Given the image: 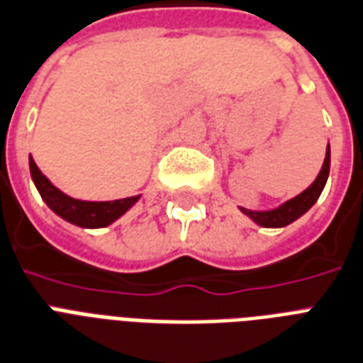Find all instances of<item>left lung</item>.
<instances>
[{
	"mask_svg": "<svg viewBox=\"0 0 363 363\" xmlns=\"http://www.w3.org/2000/svg\"><path fill=\"white\" fill-rule=\"evenodd\" d=\"M328 176H330V143H328V150H325L322 170H320V174L316 176L313 184L308 185L303 193H299L294 199H289V201H286L278 208H272V210H263V212L246 210V208H240V210L248 216L250 220L255 221L261 227H286L289 223H294L297 218H301L303 213L307 212L308 208L318 201L320 193H322L325 182H328Z\"/></svg>",
	"mask_w": 363,
	"mask_h": 363,
	"instance_id": "obj_1",
	"label": "left lung"
}]
</instances>
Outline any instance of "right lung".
Returning a JSON list of instances; mask_svg holds the SVG:
<instances>
[{"mask_svg":"<svg viewBox=\"0 0 363 363\" xmlns=\"http://www.w3.org/2000/svg\"><path fill=\"white\" fill-rule=\"evenodd\" d=\"M30 174H32L33 184L38 187L39 195L45 201V204L52 212L58 213L62 220H66L79 227L98 229V227L109 225L115 220H119L123 213L128 212L140 201V195L106 202H91L72 199V196H67L66 193H62L58 187L50 184L49 178L41 174V170H39L32 157H30Z\"/></svg>","mask_w":363,"mask_h":363,"instance_id":"1","label":"right lung"}]
</instances>
